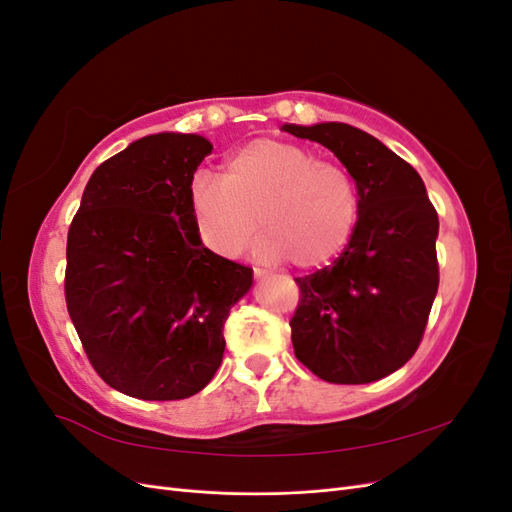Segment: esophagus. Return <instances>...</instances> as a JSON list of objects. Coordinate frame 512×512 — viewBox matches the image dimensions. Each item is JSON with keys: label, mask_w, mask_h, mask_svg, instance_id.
Instances as JSON below:
<instances>
[{"label": "esophagus", "mask_w": 512, "mask_h": 512, "mask_svg": "<svg viewBox=\"0 0 512 512\" xmlns=\"http://www.w3.org/2000/svg\"><path fill=\"white\" fill-rule=\"evenodd\" d=\"M269 275V271H265V269H254V277H258V280H260V277H267Z\"/></svg>", "instance_id": "obj_1"}]
</instances>
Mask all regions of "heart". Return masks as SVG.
Here are the masks:
<instances>
[{
	"mask_svg": "<svg viewBox=\"0 0 512 512\" xmlns=\"http://www.w3.org/2000/svg\"><path fill=\"white\" fill-rule=\"evenodd\" d=\"M190 209L200 243L215 256L237 258L260 224L258 260L316 269L346 247L359 190L344 166L297 143L256 138L224 162L220 181L194 177Z\"/></svg>",
	"mask_w": 512,
	"mask_h": 512,
	"instance_id": "heart-1",
	"label": "heart"
}]
</instances>
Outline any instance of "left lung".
Returning <instances> with one entry per match:
<instances>
[{"instance_id": "8db88e82", "label": "left lung", "mask_w": 512, "mask_h": 512, "mask_svg": "<svg viewBox=\"0 0 512 512\" xmlns=\"http://www.w3.org/2000/svg\"><path fill=\"white\" fill-rule=\"evenodd\" d=\"M286 132L331 149L359 190V220L331 267L297 277L290 318L297 359L333 384H367L406 365L438 292V213L421 175L348 123Z\"/></svg>"}]
</instances>
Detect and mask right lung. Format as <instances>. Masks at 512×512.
Returning a JSON list of instances; mask_svg holds the SVG:
<instances>
[{
    "instance_id": "add662e5",
    "label": "right lung",
    "mask_w": 512,
    "mask_h": 512,
    "mask_svg": "<svg viewBox=\"0 0 512 512\" xmlns=\"http://www.w3.org/2000/svg\"><path fill=\"white\" fill-rule=\"evenodd\" d=\"M213 145L162 132L102 162L68 230L66 305L87 359L123 395L203 391L224 356L230 307L252 269L200 243L190 185Z\"/></svg>"
}]
</instances>
